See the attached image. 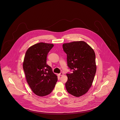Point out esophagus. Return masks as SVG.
Masks as SVG:
<instances>
[{"mask_svg": "<svg viewBox=\"0 0 120 120\" xmlns=\"http://www.w3.org/2000/svg\"><path fill=\"white\" fill-rule=\"evenodd\" d=\"M63 75H64V74H63L62 72H61V73H60L59 74V75L60 76Z\"/></svg>", "mask_w": 120, "mask_h": 120, "instance_id": "obj_1", "label": "esophagus"}]
</instances>
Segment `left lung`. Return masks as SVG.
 <instances>
[{"instance_id":"left-lung-1","label":"left lung","mask_w":120,"mask_h":120,"mask_svg":"<svg viewBox=\"0 0 120 120\" xmlns=\"http://www.w3.org/2000/svg\"><path fill=\"white\" fill-rule=\"evenodd\" d=\"M63 48L67 54V65L73 71L66 74V90L70 94L80 97L88 91L94 78L96 72L94 51L83 41L64 43Z\"/></svg>"}]
</instances>
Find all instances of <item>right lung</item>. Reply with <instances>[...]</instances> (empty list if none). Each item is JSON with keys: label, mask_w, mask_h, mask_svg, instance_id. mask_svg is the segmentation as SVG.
Returning a JSON list of instances; mask_svg holds the SVG:
<instances>
[{"label": "right lung", "mask_w": 120, "mask_h": 120, "mask_svg": "<svg viewBox=\"0 0 120 120\" xmlns=\"http://www.w3.org/2000/svg\"><path fill=\"white\" fill-rule=\"evenodd\" d=\"M52 44L40 42L29 47L26 52L23 63L27 82L32 91L39 96L49 94L57 81V76L46 64L48 53Z\"/></svg>", "instance_id": "add662e5"}]
</instances>
